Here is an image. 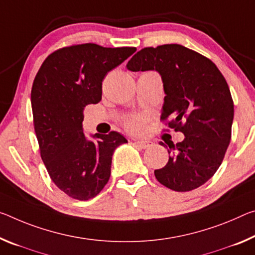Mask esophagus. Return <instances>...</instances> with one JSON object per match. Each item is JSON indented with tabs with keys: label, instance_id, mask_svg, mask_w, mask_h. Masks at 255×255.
<instances>
[{
	"label": "esophagus",
	"instance_id": "esophagus-1",
	"mask_svg": "<svg viewBox=\"0 0 255 255\" xmlns=\"http://www.w3.org/2000/svg\"><path fill=\"white\" fill-rule=\"evenodd\" d=\"M134 143L140 148H148L153 145V143L149 142V140H134Z\"/></svg>",
	"mask_w": 255,
	"mask_h": 255
}]
</instances>
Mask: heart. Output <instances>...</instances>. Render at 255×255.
Returning <instances> with one entry per match:
<instances>
[{
    "label": "heart",
    "mask_w": 255,
    "mask_h": 255,
    "mask_svg": "<svg viewBox=\"0 0 255 255\" xmlns=\"http://www.w3.org/2000/svg\"><path fill=\"white\" fill-rule=\"evenodd\" d=\"M146 117L140 115L129 116L124 120V127L132 134H140L144 130V125L146 123Z\"/></svg>",
    "instance_id": "obj_1"
}]
</instances>
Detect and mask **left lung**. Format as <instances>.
Here are the masks:
<instances>
[{"label": "left lung", "instance_id": "obj_1", "mask_svg": "<svg viewBox=\"0 0 255 255\" xmlns=\"http://www.w3.org/2000/svg\"><path fill=\"white\" fill-rule=\"evenodd\" d=\"M127 69L159 72L165 93L161 121L185 135L183 142L169 145V154L176 151L154 171L157 181L176 192L207 183L232 138L234 102L220 70L207 56L179 44L144 47L129 60Z\"/></svg>", "mask_w": 255, "mask_h": 255}]
</instances>
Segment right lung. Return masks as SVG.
Listing matches in <instances>:
<instances>
[{
  "label": "right lung",
  "mask_w": 255,
  "mask_h": 255,
  "mask_svg": "<svg viewBox=\"0 0 255 255\" xmlns=\"http://www.w3.org/2000/svg\"><path fill=\"white\" fill-rule=\"evenodd\" d=\"M136 47H103L94 43L64 46L44 60L31 87L34 129L40 157L56 187L71 199L95 197L111 175L112 154L127 139L117 131L83 132L84 109L102 99L109 71Z\"/></svg>",
  "instance_id": "1"
}]
</instances>
